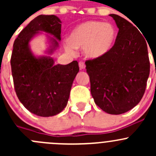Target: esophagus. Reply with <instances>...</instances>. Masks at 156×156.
Returning <instances> with one entry per match:
<instances>
[{
    "instance_id": "34e87169",
    "label": "esophagus",
    "mask_w": 156,
    "mask_h": 156,
    "mask_svg": "<svg viewBox=\"0 0 156 156\" xmlns=\"http://www.w3.org/2000/svg\"><path fill=\"white\" fill-rule=\"evenodd\" d=\"M78 65H79V67L81 69H84L86 67L85 64H84V62H83V61H80L79 63H78Z\"/></svg>"
}]
</instances>
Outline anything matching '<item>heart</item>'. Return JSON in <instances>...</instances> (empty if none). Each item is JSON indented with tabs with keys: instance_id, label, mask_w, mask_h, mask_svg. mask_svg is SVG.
I'll return each instance as SVG.
<instances>
[{
	"instance_id": "obj_1",
	"label": "heart",
	"mask_w": 156,
	"mask_h": 156,
	"mask_svg": "<svg viewBox=\"0 0 156 156\" xmlns=\"http://www.w3.org/2000/svg\"><path fill=\"white\" fill-rule=\"evenodd\" d=\"M116 38L117 30L113 25L99 20H90L72 30L64 47L71 54L75 53L76 48H83L86 57L100 59L111 51Z\"/></svg>"
}]
</instances>
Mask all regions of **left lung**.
<instances>
[{
  "label": "left lung",
  "instance_id": "left-lung-1",
  "mask_svg": "<svg viewBox=\"0 0 156 156\" xmlns=\"http://www.w3.org/2000/svg\"><path fill=\"white\" fill-rule=\"evenodd\" d=\"M119 32L114 47L100 59L85 62L94 102L108 114L120 115L142 99L150 70L147 44L133 24L115 14Z\"/></svg>",
  "mask_w": 156,
  "mask_h": 156
}]
</instances>
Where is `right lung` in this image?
<instances>
[{"instance_id": "right-lung-1", "label": "right lung", "mask_w": 156, "mask_h": 156, "mask_svg": "<svg viewBox=\"0 0 156 156\" xmlns=\"http://www.w3.org/2000/svg\"><path fill=\"white\" fill-rule=\"evenodd\" d=\"M39 31L49 36L51 54L61 40V21L54 15H40L20 33L13 44L10 64L14 88L20 101L36 115L49 117L59 114L66 106L71 88L79 72L78 62L54 65L49 56L36 57L29 42ZM57 39V40L56 39Z\"/></svg>"}]
</instances>
